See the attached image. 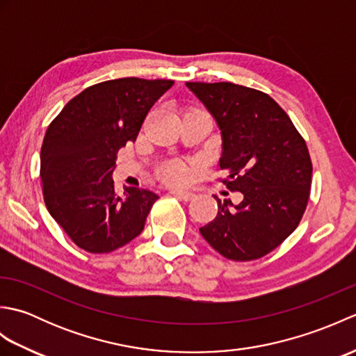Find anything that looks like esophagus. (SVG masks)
Wrapping results in <instances>:
<instances>
[{
    "instance_id": "obj_1",
    "label": "esophagus",
    "mask_w": 356,
    "mask_h": 356,
    "mask_svg": "<svg viewBox=\"0 0 356 356\" xmlns=\"http://www.w3.org/2000/svg\"><path fill=\"white\" fill-rule=\"evenodd\" d=\"M171 194L176 195L177 199H182V200H191V199H194V193L185 191V190H172Z\"/></svg>"
}]
</instances>
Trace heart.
Instances as JSON below:
<instances>
[{
  "label": "heart",
  "instance_id": "b5f03b06",
  "mask_svg": "<svg viewBox=\"0 0 356 356\" xmlns=\"http://www.w3.org/2000/svg\"><path fill=\"white\" fill-rule=\"evenodd\" d=\"M162 176L168 180L170 184H184L190 177V170L182 163H168L163 166Z\"/></svg>",
  "mask_w": 356,
  "mask_h": 356
}]
</instances>
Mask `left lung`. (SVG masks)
<instances>
[{"label":"left lung","mask_w":356,"mask_h":356,"mask_svg":"<svg viewBox=\"0 0 356 356\" xmlns=\"http://www.w3.org/2000/svg\"><path fill=\"white\" fill-rule=\"evenodd\" d=\"M222 134L223 184L241 202L217 200L200 234L218 254L249 261L269 254L297 228L309 200L312 162L286 111L260 90L232 82H186Z\"/></svg>","instance_id":"8db88e82"}]
</instances>
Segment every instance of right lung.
<instances>
[{"label":"right lung","mask_w":356,"mask_h":356,"mask_svg":"<svg viewBox=\"0 0 356 356\" xmlns=\"http://www.w3.org/2000/svg\"><path fill=\"white\" fill-rule=\"evenodd\" d=\"M174 81L122 78L86 88L53 119L41 148L44 202L74 245L111 252L142 232L159 195L115 193L118 151L134 142L149 108Z\"/></svg>","instance_id":"right-lung-1"}]
</instances>
